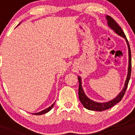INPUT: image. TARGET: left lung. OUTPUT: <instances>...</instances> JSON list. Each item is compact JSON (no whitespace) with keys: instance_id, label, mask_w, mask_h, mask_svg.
<instances>
[{"instance_id":"1","label":"left lung","mask_w":135,"mask_h":135,"mask_svg":"<svg viewBox=\"0 0 135 135\" xmlns=\"http://www.w3.org/2000/svg\"><path fill=\"white\" fill-rule=\"evenodd\" d=\"M106 19L108 20V26L112 28L114 32L116 33L117 34H118L119 36H121L122 37H123L124 38H125L126 42H127V45H128V74H127V78H126V81H125L124 86L123 89L120 93L118 96L114 98V99H112V101H109L108 102H105V103H98V102H95L93 100L90 99L89 97H87L86 95L84 93V90L82 89V82H81V78L78 76V82H79V88H78V96H79V99L82 104L83 105L84 108L89 110L93 111H98V112H102V111L106 110L114 105H115L116 103H119L122 100V97H124L126 92L127 86H128V82H129L130 78H131V48H130L129 43H128V40L126 39V37L125 36L124 33L122 30L121 27L117 23L116 21L112 18V17L107 15L106 16Z\"/></svg>"}]
</instances>
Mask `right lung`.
Returning a JSON list of instances; mask_svg holds the SVG:
<instances>
[{
  "instance_id": "1",
  "label": "right lung",
  "mask_w": 135,
  "mask_h": 135,
  "mask_svg": "<svg viewBox=\"0 0 135 135\" xmlns=\"http://www.w3.org/2000/svg\"><path fill=\"white\" fill-rule=\"evenodd\" d=\"M54 104H55V103H53V104L51 105L50 106V107H49L48 108H46V109H44V110L41 111V112H38V113H35V114H35V115H42V114H46V113H47V112H49V111L51 110V109H52V108H53V106H54Z\"/></svg>"
}]
</instances>
